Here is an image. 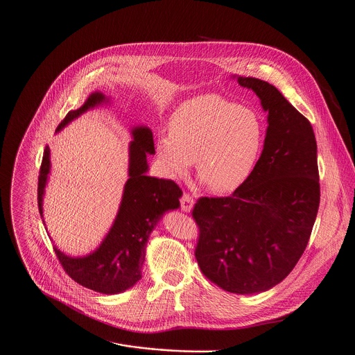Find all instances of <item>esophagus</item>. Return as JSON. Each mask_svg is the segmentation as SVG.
I'll return each mask as SVG.
<instances>
[{"label": "esophagus", "instance_id": "34e87169", "mask_svg": "<svg viewBox=\"0 0 355 355\" xmlns=\"http://www.w3.org/2000/svg\"><path fill=\"white\" fill-rule=\"evenodd\" d=\"M193 205H195L193 198H192V196H189L188 193H184V195H182V198H181V209H182L184 211L189 213V211L192 210Z\"/></svg>", "mask_w": 355, "mask_h": 355}]
</instances>
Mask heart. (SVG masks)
<instances>
[{"label":"heart","instance_id":"obj_1","mask_svg":"<svg viewBox=\"0 0 355 355\" xmlns=\"http://www.w3.org/2000/svg\"><path fill=\"white\" fill-rule=\"evenodd\" d=\"M266 124L259 111L218 94L182 101L171 114L168 132L156 139V157L166 177L184 178L195 160L210 191L230 193L255 171L263 152Z\"/></svg>","mask_w":355,"mask_h":355}]
</instances>
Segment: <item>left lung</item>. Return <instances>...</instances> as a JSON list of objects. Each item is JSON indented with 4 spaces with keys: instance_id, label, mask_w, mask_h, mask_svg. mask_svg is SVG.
<instances>
[{
    "instance_id": "8db88e82",
    "label": "left lung",
    "mask_w": 355,
    "mask_h": 355,
    "mask_svg": "<svg viewBox=\"0 0 355 355\" xmlns=\"http://www.w3.org/2000/svg\"><path fill=\"white\" fill-rule=\"evenodd\" d=\"M268 112L263 152L250 180L227 198H200L195 257L202 273L234 294H258L283 282L304 254L320 187L311 123L270 83L245 76Z\"/></svg>"
}]
</instances>
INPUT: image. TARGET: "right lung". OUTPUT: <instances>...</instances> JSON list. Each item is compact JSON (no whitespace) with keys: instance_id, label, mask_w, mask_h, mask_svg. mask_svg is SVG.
Wrapping results in <instances>:
<instances>
[{"instance_id":"add662e5","label":"right lung","mask_w":355,"mask_h":355,"mask_svg":"<svg viewBox=\"0 0 355 355\" xmlns=\"http://www.w3.org/2000/svg\"><path fill=\"white\" fill-rule=\"evenodd\" d=\"M110 103L101 92H93L86 101L67 114L55 132L90 108ZM128 180L114 223L101 244L85 257H69L55 245V255L64 270L80 286L101 294H120L134 287L142 277L149 235L168 210L180 207L182 191L171 180L149 177L148 155H155L150 128L138 125L131 130ZM51 163L50 148L46 146L39 175L37 203L43 217V196ZM44 221V220H43Z\"/></svg>"}]
</instances>
